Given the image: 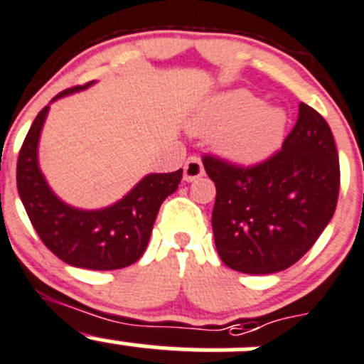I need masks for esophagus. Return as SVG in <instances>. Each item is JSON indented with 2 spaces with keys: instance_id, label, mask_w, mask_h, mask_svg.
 I'll use <instances>...</instances> for the list:
<instances>
[{
  "instance_id": "obj_1",
  "label": "esophagus",
  "mask_w": 364,
  "mask_h": 364,
  "mask_svg": "<svg viewBox=\"0 0 364 364\" xmlns=\"http://www.w3.org/2000/svg\"><path fill=\"white\" fill-rule=\"evenodd\" d=\"M183 168H185V171H183V179H185L186 183H192L196 181V179H199L200 176H204L203 161L197 156H190Z\"/></svg>"
}]
</instances>
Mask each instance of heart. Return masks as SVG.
<instances>
[{
  "instance_id": "b5f03b06",
  "label": "heart",
  "mask_w": 364,
  "mask_h": 364,
  "mask_svg": "<svg viewBox=\"0 0 364 364\" xmlns=\"http://www.w3.org/2000/svg\"><path fill=\"white\" fill-rule=\"evenodd\" d=\"M287 112L263 105L247 90H229L203 101L188 121L196 135H213L222 158L236 165H256L281 147L287 132Z\"/></svg>"
}]
</instances>
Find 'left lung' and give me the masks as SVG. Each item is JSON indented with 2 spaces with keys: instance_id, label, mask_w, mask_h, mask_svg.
<instances>
[{
  "instance_id": "left-lung-1",
  "label": "left lung",
  "mask_w": 364,
  "mask_h": 364,
  "mask_svg": "<svg viewBox=\"0 0 364 364\" xmlns=\"http://www.w3.org/2000/svg\"><path fill=\"white\" fill-rule=\"evenodd\" d=\"M203 164L217 188L215 247L236 272L287 270L311 249L336 210V144L326 119L304 103L283 149L270 160L249 168L211 156Z\"/></svg>"
}]
</instances>
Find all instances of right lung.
I'll use <instances>...</instances> for the list:
<instances>
[{
    "label": "right lung",
    "mask_w": 364,
    "mask_h": 364,
    "mask_svg": "<svg viewBox=\"0 0 364 364\" xmlns=\"http://www.w3.org/2000/svg\"><path fill=\"white\" fill-rule=\"evenodd\" d=\"M94 83L67 88L51 103ZM49 105L35 117L17 160V190L35 231L44 245L70 267L117 270L135 263L149 243L161 203L178 190L183 168L144 176L110 206L97 210L70 206L53 192L38 165V142Z\"/></svg>",
    "instance_id": "right-lung-1"
}]
</instances>
